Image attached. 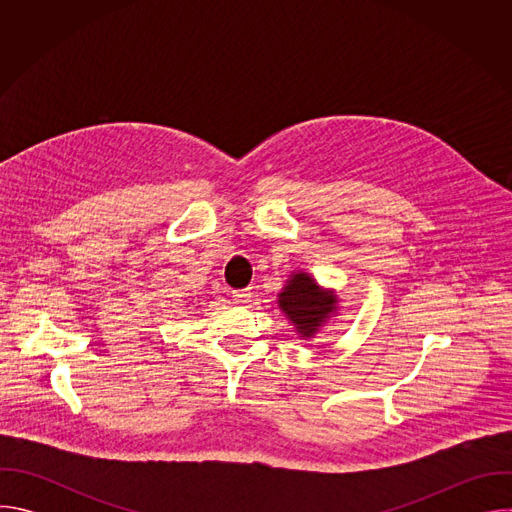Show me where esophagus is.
Segmentation results:
<instances>
[{"instance_id":"esophagus-1","label":"esophagus","mask_w":512,"mask_h":512,"mask_svg":"<svg viewBox=\"0 0 512 512\" xmlns=\"http://www.w3.org/2000/svg\"><path fill=\"white\" fill-rule=\"evenodd\" d=\"M233 300L237 304H249L251 302V289H235L233 291Z\"/></svg>"}]
</instances>
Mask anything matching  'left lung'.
Listing matches in <instances>:
<instances>
[{"instance_id":"obj_1","label":"left lung","mask_w":512,"mask_h":512,"mask_svg":"<svg viewBox=\"0 0 512 512\" xmlns=\"http://www.w3.org/2000/svg\"><path fill=\"white\" fill-rule=\"evenodd\" d=\"M277 302L291 324L306 338L314 336L326 318L336 310V298L304 271L291 275Z\"/></svg>"}]
</instances>
